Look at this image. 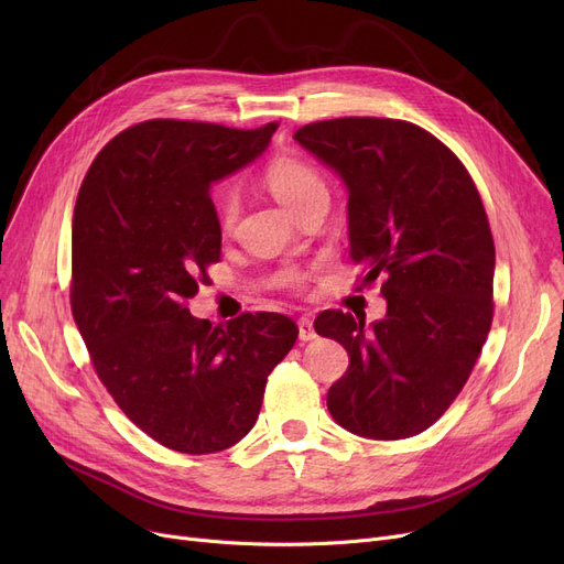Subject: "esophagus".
Returning <instances> with one entry per match:
<instances>
[{
	"mask_svg": "<svg viewBox=\"0 0 564 564\" xmlns=\"http://www.w3.org/2000/svg\"><path fill=\"white\" fill-rule=\"evenodd\" d=\"M297 327H300V340L306 343V340H315V338H317L311 317H300V319H297Z\"/></svg>",
	"mask_w": 564,
	"mask_h": 564,
	"instance_id": "34e87169",
	"label": "esophagus"
}]
</instances>
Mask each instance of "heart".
<instances>
[{
  "label": "heart",
  "mask_w": 564,
  "mask_h": 564,
  "mask_svg": "<svg viewBox=\"0 0 564 564\" xmlns=\"http://www.w3.org/2000/svg\"><path fill=\"white\" fill-rule=\"evenodd\" d=\"M264 185L274 194V198L285 205L292 215L302 213L306 205L317 198H327V185L324 177L304 160L283 155L270 162L264 169ZM237 213H240V203L232 192H221L217 196V219L224 230L235 226ZM300 272H288L285 283H300Z\"/></svg>",
  "instance_id": "heart-1"
}]
</instances>
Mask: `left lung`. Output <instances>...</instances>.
<instances>
[{
    "mask_svg": "<svg viewBox=\"0 0 564 564\" xmlns=\"http://www.w3.org/2000/svg\"><path fill=\"white\" fill-rule=\"evenodd\" d=\"M347 187L349 256L383 276L387 315L324 311L315 332L349 354L327 406L351 434L395 441L436 423L464 389L494 317L496 251L482 198L436 137L395 118L294 132Z\"/></svg>",
    "mask_w": 564,
    "mask_h": 564,
    "instance_id": "8db88e82",
    "label": "left lung"
}]
</instances>
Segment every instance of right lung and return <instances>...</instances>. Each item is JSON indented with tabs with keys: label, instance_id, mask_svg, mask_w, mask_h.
<instances>
[{
	"label": "right lung",
	"instance_id": "obj_1",
	"mask_svg": "<svg viewBox=\"0 0 564 564\" xmlns=\"http://www.w3.org/2000/svg\"><path fill=\"white\" fill-rule=\"evenodd\" d=\"M274 132L276 123L145 121L102 148L77 194L75 324L116 404L177 453H219L245 438L267 377L300 334L281 313L213 324L185 304L221 256L213 183L260 158Z\"/></svg>",
	"mask_w": 564,
	"mask_h": 564
}]
</instances>
